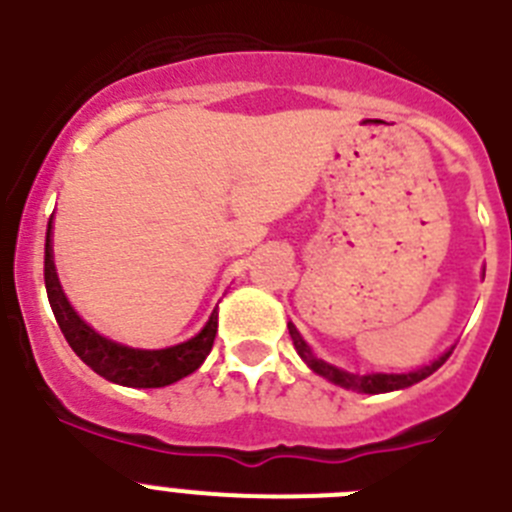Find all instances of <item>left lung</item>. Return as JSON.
<instances>
[{
  "label": "left lung",
  "instance_id": "obj_1",
  "mask_svg": "<svg viewBox=\"0 0 512 512\" xmlns=\"http://www.w3.org/2000/svg\"><path fill=\"white\" fill-rule=\"evenodd\" d=\"M287 328H289V336H292V343H295V348H297V354L302 356V361L310 366L312 372L320 374V377H325L328 382L338 384V387H343V390L366 392V395H379V392H395V390H405V387H413V384L423 382L425 377H431L438 366H443V361L451 356V351H446V354L438 356L433 364L420 366V369H415V372H408V374H351V372H343V369H338V366L328 364V361L318 359V356L312 354L310 346L302 341V336L297 333L295 325L287 323Z\"/></svg>",
  "mask_w": 512,
  "mask_h": 512
}]
</instances>
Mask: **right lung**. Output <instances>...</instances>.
<instances>
[{
    "label": "right lung",
    "instance_id": "1",
    "mask_svg": "<svg viewBox=\"0 0 512 512\" xmlns=\"http://www.w3.org/2000/svg\"><path fill=\"white\" fill-rule=\"evenodd\" d=\"M45 292L48 302L56 315V323L61 328L63 338L74 348L87 366H92L99 377L110 379V382L122 384V387H166L187 374L197 372L207 354L212 351L217 333V310L212 312L205 328L189 341L179 343L171 348H158V351H143V348H130L122 343L110 341V338L99 336L97 330L89 328L84 320L76 315L74 307L69 305L63 295L61 282H58L56 266H53V246H51V223L45 233Z\"/></svg>",
    "mask_w": 512,
    "mask_h": 512
}]
</instances>
